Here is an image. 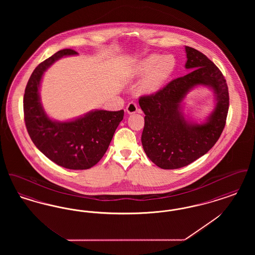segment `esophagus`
<instances>
[{"mask_svg": "<svg viewBox=\"0 0 255 255\" xmlns=\"http://www.w3.org/2000/svg\"><path fill=\"white\" fill-rule=\"evenodd\" d=\"M126 111L128 114H134L138 111V108L134 102H130L126 107Z\"/></svg>", "mask_w": 255, "mask_h": 255, "instance_id": "1", "label": "esophagus"}]
</instances>
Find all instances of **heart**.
<instances>
[{"label":"heart","instance_id":"heart-1","mask_svg":"<svg viewBox=\"0 0 255 255\" xmlns=\"http://www.w3.org/2000/svg\"><path fill=\"white\" fill-rule=\"evenodd\" d=\"M175 69L176 59L173 55L153 54L138 63L135 74L140 76L146 74L143 89L147 92H156L169 79Z\"/></svg>","mask_w":255,"mask_h":255}]
</instances>
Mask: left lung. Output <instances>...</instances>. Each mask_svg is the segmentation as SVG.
Segmentation results:
<instances>
[{
	"mask_svg": "<svg viewBox=\"0 0 255 255\" xmlns=\"http://www.w3.org/2000/svg\"><path fill=\"white\" fill-rule=\"evenodd\" d=\"M185 50V68L191 72L138 99L145 115L141 143L147 157L162 169L186 166L207 153L223 132L229 112V88L218 67L201 51ZM197 85L211 86L218 96L217 107L204 125L188 124L179 112L185 95Z\"/></svg>",
	"mask_w": 255,
	"mask_h": 255,
	"instance_id": "left-lung-1",
	"label": "left lung"
}]
</instances>
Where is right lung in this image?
<instances>
[{
	"label": "right lung",
	"mask_w": 255,
	"mask_h": 255,
	"mask_svg": "<svg viewBox=\"0 0 255 255\" xmlns=\"http://www.w3.org/2000/svg\"><path fill=\"white\" fill-rule=\"evenodd\" d=\"M76 53L73 49H62L37 66L24 90V119L31 140L47 158L68 169L85 170L96 165L106 153L124 111L97 110L68 122L48 118L38 93L41 77L52 63Z\"/></svg>",
	"instance_id": "right-lung-1"
}]
</instances>
